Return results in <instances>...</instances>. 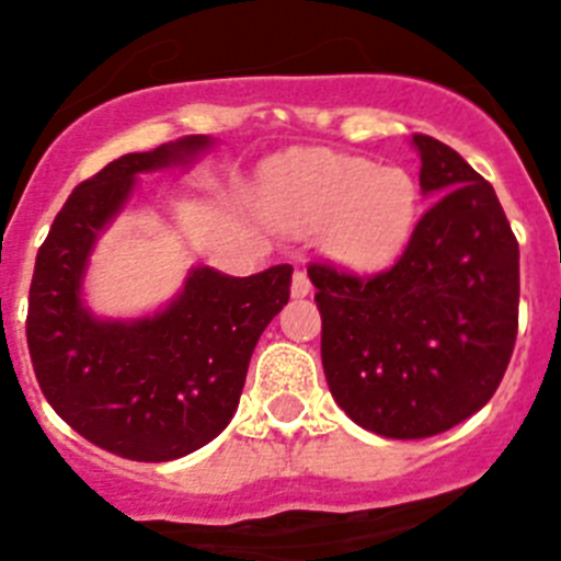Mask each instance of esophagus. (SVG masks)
<instances>
[{
  "instance_id": "34e87169",
  "label": "esophagus",
  "mask_w": 561,
  "mask_h": 561,
  "mask_svg": "<svg viewBox=\"0 0 561 561\" xmlns=\"http://www.w3.org/2000/svg\"><path fill=\"white\" fill-rule=\"evenodd\" d=\"M310 290H312L310 276H307L305 271H296V274H293V285H290L293 299H305V296H310Z\"/></svg>"
}]
</instances>
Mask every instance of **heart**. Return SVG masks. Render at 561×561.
Segmentation results:
<instances>
[{"instance_id": "heart-1", "label": "heart", "mask_w": 561, "mask_h": 561, "mask_svg": "<svg viewBox=\"0 0 561 561\" xmlns=\"http://www.w3.org/2000/svg\"><path fill=\"white\" fill-rule=\"evenodd\" d=\"M268 211L293 231H321L350 268H380L405 251L419 220V186L402 168L335 150L287 161L268 184Z\"/></svg>"}]
</instances>
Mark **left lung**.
<instances>
[{
  "label": "left lung",
  "instance_id": "obj_1",
  "mask_svg": "<svg viewBox=\"0 0 561 561\" xmlns=\"http://www.w3.org/2000/svg\"><path fill=\"white\" fill-rule=\"evenodd\" d=\"M433 201L380 274L310 265L321 363L343 413L386 438H427L481 411L517 337L519 249L492 184L433 136L411 139Z\"/></svg>",
  "mask_w": 561,
  "mask_h": 561
}]
</instances>
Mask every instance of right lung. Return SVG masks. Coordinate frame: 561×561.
<instances>
[{
	"label": "right lung",
	"mask_w": 561,
	"mask_h": 561,
	"mask_svg": "<svg viewBox=\"0 0 561 561\" xmlns=\"http://www.w3.org/2000/svg\"><path fill=\"white\" fill-rule=\"evenodd\" d=\"M184 136L119 156L75 186L38 249L27 346L44 397L69 427L130 461H173L231 422L251 352L290 299V265L226 276L186 274L170 305L142 318H100L83 299L89 256L136 190V175L186 170L211 148Z\"/></svg>",
	"instance_id": "right-lung-1"
}]
</instances>
